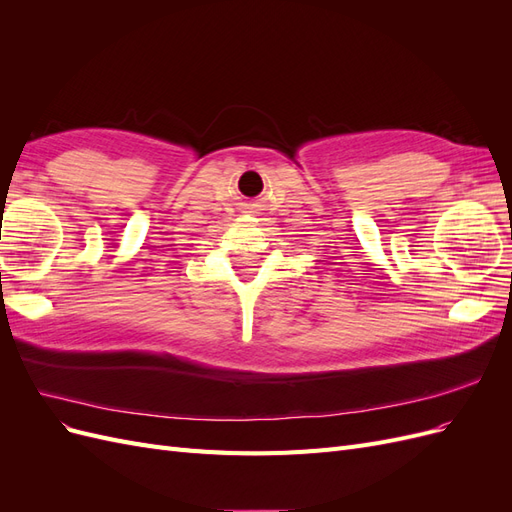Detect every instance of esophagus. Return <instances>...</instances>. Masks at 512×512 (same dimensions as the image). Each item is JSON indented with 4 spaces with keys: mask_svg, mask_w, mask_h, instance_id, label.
Segmentation results:
<instances>
[{
    "mask_svg": "<svg viewBox=\"0 0 512 512\" xmlns=\"http://www.w3.org/2000/svg\"><path fill=\"white\" fill-rule=\"evenodd\" d=\"M247 209H252V207H247Z\"/></svg>",
    "mask_w": 512,
    "mask_h": 512,
    "instance_id": "obj_1",
    "label": "esophagus"
}]
</instances>
